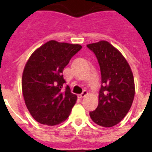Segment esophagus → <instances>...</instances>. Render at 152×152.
<instances>
[{
	"label": "esophagus",
	"mask_w": 152,
	"mask_h": 152,
	"mask_svg": "<svg viewBox=\"0 0 152 152\" xmlns=\"http://www.w3.org/2000/svg\"><path fill=\"white\" fill-rule=\"evenodd\" d=\"M87 95H88V92H87V91H84L82 92V94H80L77 95V97L80 98V99H82V98L85 97Z\"/></svg>",
	"instance_id": "34e87169"
}]
</instances>
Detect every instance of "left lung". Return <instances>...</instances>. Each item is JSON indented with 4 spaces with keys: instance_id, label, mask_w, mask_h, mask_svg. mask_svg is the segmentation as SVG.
I'll return each instance as SVG.
<instances>
[{
    "instance_id": "obj_1",
    "label": "left lung",
    "mask_w": 152,
    "mask_h": 152,
    "mask_svg": "<svg viewBox=\"0 0 152 152\" xmlns=\"http://www.w3.org/2000/svg\"><path fill=\"white\" fill-rule=\"evenodd\" d=\"M87 46L97 58L102 83L98 106L90 112V116L99 126L112 127L126 116L132 104L133 75L126 58L108 42L100 41Z\"/></svg>"
}]
</instances>
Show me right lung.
Wrapping results in <instances>:
<instances>
[{"instance_id":"right-lung-1","label":"right lung","mask_w":152,"mask_h":152,"mask_svg":"<svg viewBox=\"0 0 152 152\" xmlns=\"http://www.w3.org/2000/svg\"><path fill=\"white\" fill-rule=\"evenodd\" d=\"M82 46L78 44L47 42L31 55L22 77V91L28 110L35 120L56 126L67 119L77 96L66 86L64 67Z\"/></svg>"}]
</instances>
